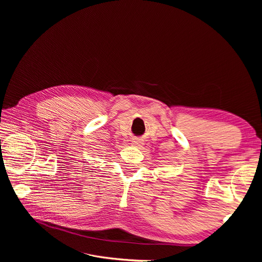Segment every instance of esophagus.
Instances as JSON below:
<instances>
[{"mask_svg":"<svg viewBox=\"0 0 262 262\" xmlns=\"http://www.w3.org/2000/svg\"><path fill=\"white\" fill-rule=\"evenodd\" d=\"M132 144L133 145H140L141 142H140V140H134V141H132Z\"/></svg>","mask_w":262,"mask_h":262,"instance_id":"esophagus-1","label":"esophagus"}]
</instances>
